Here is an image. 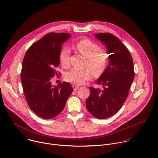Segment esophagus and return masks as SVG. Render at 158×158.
Wrapping results in <instances>:
<instances>
[{
	"label": "esophagus",
	"instance_id": "esophagus-1",
	"mask_svg": "<svg viewBox=\"0 0 158 158\" xmlns=\"http://www.w3.org/2000/svg\"><path fill=\"white\" fill-rule=\"evenodd\" d=\"M79 87L75 86V87H74V91H76V90H77V89H79Z\"/></svg>",
	"mask_w": 158,
	"mask_h": 158
}]
</instances>
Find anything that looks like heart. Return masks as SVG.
<instances>
[{
  "label": "heart",
  "instance_id": "b5f03b06",
  "mask_svg": "<svg viewBox=\"0 0 158 158\" xmlns=\"http://www.w3.org/2000/svg\"><path fill=\"white\" fill-rule=\"evenodd\" d=\"M77 51L86 58L84 66L82 70L73 69L65 74V79L67 81L76 85L83 84L89 80L92 76V73L95 76L101 75L105 70L108 58L106 53L99 50V47L92 41L85 39L79 41L76 44ZM70 50L65 47L61 50L59 55V60L63 68H68L70 64Z\"/></svg>",
  "mask_w": 158,
  "mask_h": 158
}]
</instances>
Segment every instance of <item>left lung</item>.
<instances>
[{"label":"left lung","mask_w":158,"mask_h":158,"mask_svg":"<svg viewBox=\"0 0 158 158\" xmlns=\"http://www.w3.org/2000/svg\"><path fill=\"white\" fill-rule=\"evenodd\" d=\"M95 37L106 45L110 63L97 81L102 87H90V94L85 103L95 118L103 119L118 113L126 102L134 79V67L129 50L116 36L100 32Z\"/></svg>","instance_id":"1"}]
</instances>
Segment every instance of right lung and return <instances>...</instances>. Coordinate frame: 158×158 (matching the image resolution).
<instances>
[{"instance_id": "obj_1", "label": "right lung", "mask_w": 158, "mask_h": 158, "mask_svg": "<svg viewBox=\"0 0 158 158\" xmlns=\"http://www.w3.org/2000/svg\"><path fill=\"white\" fill-rule=\"evenodd\" d=\"M70 36L69 33L49 32L33 43L23 58L21 81L26 100L42 119H50L60 114L73 92L67 82L57 86L51 82L52 77L58 76L56 68L61 45Z\"/></svg>"}]
</instances>
